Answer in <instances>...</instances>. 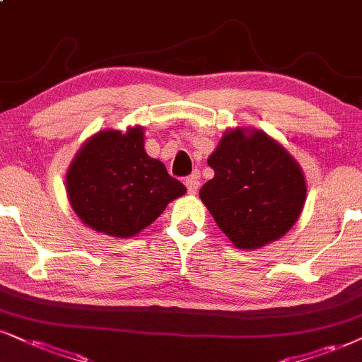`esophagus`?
I'll return each instance as SVG.
<instances>
[{
  "mask_svg": "<svg viewBox=\"0 0 362 362\" xmlns=\"http://www.w3.org/2000/svg\"><path fill=\"white\" fill-rule=\"evenodd\" d=\"M185 185H186V188H188L189 194H196V191H198V186H199L198 174H191L189 177H186Z\"/></svg>",
  "mask_w": 362,
  "mask_h": 362,
  "instance_id": "esophagus-1",
  "label": "esophagus"
}]
</instances>
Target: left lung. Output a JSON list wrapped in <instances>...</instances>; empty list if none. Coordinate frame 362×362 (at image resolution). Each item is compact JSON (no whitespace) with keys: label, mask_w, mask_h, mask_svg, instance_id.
Returning a JSON list of instances; mask_svg holds the SVG:
<instances>
[{"label":"left lung","mask_w":362,"mask_h":362,"mask_svg":"<svg viewBox=\"0 0 362 362\" xmlns=\"http://www.w3.org/2000/svg\"><path fill=\"white\" fill-rule=\"evenodd\" d=\"M215 177L199 198L240 250L265 247L287 233L304 209V171L285 147L258 129H228L208 158Z\"/></svg>","instance_id":"left-lung-1"}]
</instances>
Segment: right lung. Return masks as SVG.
I'll return each mask as SVG.
<instances>
[{"mask_svg": "<svg viewBox=\"0 0 362 362\" xmlns=\"http://www.w3.org/2000/svg\"><path fill=\"white\" fill-rule=\"evenodd\" d=\"M75 215L97 233L132 238L186 193L159 159L147 156L144 129H104L83 142L65 177Z\"/></svg>", "mask_w": 362, "mask_h": 362, "instance_id": "obj_1", "label": "right lung"}]
</instances>
